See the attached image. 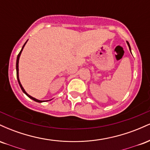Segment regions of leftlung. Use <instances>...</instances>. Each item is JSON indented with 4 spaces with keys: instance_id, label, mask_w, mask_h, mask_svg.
Segmentation results:
<instances>
[{
    "instance_id": "1",
    "label": "left lung",
    "mask_w": 150,
    "mask_h": 150,
    "mask_svg": "<svg viewBox=\"0 0 150 150\" xmlns=\"http://www.w3.org/2000/svg\"><path fill=\"white\" fill-rule=\"evenodd\" d=\"M127 44H128V46H129V49H130V52H131V49H130V44H129V43H128V42H127Z\"/></svg>"
}]
</instances>
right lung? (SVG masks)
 Returning <instances> with one entry per match:
<instances>
[{
	"label": "right lung",
	"mask_w": 150,
	"mask_h": 150,
	"mask_svg": "<svg viewBox=\"0 0 150 150\" xmlns=\"http://www.w3.org/2000/svg\"><path fill=\"white\" fill-rule=\"evenodd\" d=\"M27 42H27H26L25 43V44H24L23 45V46H22V49H21V51H20V52L19 53V54L18 55V57H17V61H16V71H17V78H18V83H19V85H20V87H21V89H22V92H23L24 93H25V94H26V95L27 96V97H30V99H32V100H34V101H37V102H39V103H42V102H44V101H41V100H38V99H35V98H34V97H32V96H30V95H29L28 94H27V92H25V89H24V88H23V87H22V85H21V83H20V79H19V68H18V67H19V65H18V63H19V59H20V55H21V53H22V50H23V49H24V47H25V44H26V43Z\"/></svg>",
	"instance_id": "add662e5"
}]
</instances>
